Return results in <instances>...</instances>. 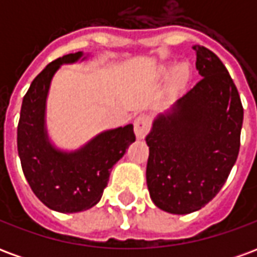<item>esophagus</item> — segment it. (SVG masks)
<instances>
[{"label":"esophagus","mask_w":257,"mask_h":257,"mask_svg":"<svg viewBox=\"0 0 257 257\" xmlns=\"http://www.w3.org/2000/svg\"><path fill=\"white\" fill-rule=\"evenodd\" d=\"M150 118L147 117V115H140V117L136 118V121H135V135H136V138L138 139H143L146 134L150 131Z\"/></svg>","instance_id":"obj_1"}]
</instances>
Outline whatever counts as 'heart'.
Listing matches in <instances>:
<instances>
[{
	"instance_id": "heart-1",
	"label": "heart",
	"mask_w": 257,
	"mask_h": 257,
	"mask_svg": "<svg viewBox=\"0 0 257 257\" xmlns=\"http://www.w3.org/2000/svg\"><path fill=\"white\" fill-rule=\"evenodd\" d=\"M183 73V67H178V74Z\"/></svg>"
}]
</instances>
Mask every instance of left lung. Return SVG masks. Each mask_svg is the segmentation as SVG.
I'll return each mask as SVG.
<instances>
[{"label":"left lung","mask_w":257,"mask_h":257,"mask_svg":"<svg viewBox=\"0 0 257 257\" xmlns=\"http://www.w3.org/2000/svg\"><path fill=\"white\" fill-rule=\"evenodd\" d=\"M199 79L146 136L147 187L153 202L173 215L201 209L226 183L239 151L243 108L221 60L194 45Z\"/></svg>","instance_id":"obj_1"}]
</instances>
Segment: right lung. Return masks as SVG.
<instances>
[{
	"label": "right lung",
	"instance_id": "obj_1",
	"mask_svg": "<svg viewBox=\"0 0 257 257\" xmlns=\"http://www.w3.org/2000/svg\"><path fill=\"white\" fill-rule=\"evenodd\" d=\"M84 60L82 52L49 63L31 82L23 97L18 125L22 169L33 193L49 209L75 213L95 206L106 189L111 168L136 138L134 125L104 131L81 149L63 151L51 143L45 125L48 90L62 64Z\"/></svg>",
	"mask_w": 257,
	"mask_h": 257
}]
</instances>
